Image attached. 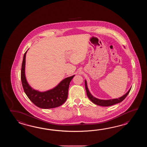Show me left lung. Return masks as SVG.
I'll list each match as a JSON object with an SVG mask.
<instances>
[{"instance_id":"left-lung-1","label":"left lung","mask_w":147,"mask_h":147,"mask_svg":"<svg viewBox=\"0 0 147 147\" xmlns=\"http://www.w3.org/2000/svg\"><path fill=\"white\" fill-rule=\"evenodd\" d=\"M85 88H86V90L87 92V94L89 99L93 102V103L100 106L108 107L110 106H113V105H115L117 103H120L123 100L125 99L126 97L128 96V94L129 93L130 91L131 90V88H130L128 92L125 94V95H123L120 98H119L118 99H110V100H100L99 99L96 98L95 97H94L90 93L89 91L88 90L87 87V81L85 80Z\"/></svg>"}]
</instances>
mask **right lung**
<instances>
[{
    "mask_svg": "<svg viewBox=\"0 0 147 147\" xmlns=\"http://www.w3.org/2000/svg\"><path fill=\"white\" fill-rule=\"evenodd\" d=\"M27 51L23 57L21 70V80L25 94L32 103L40 108L50 109L62 105L67 99L69 84L75 75L65 78L56 87L50 90L42 92L35 90L28 84L25 77V59Z\"/></svg>",
    "mask_w": 147,
    "mask_h": 147,
    "instance_id": "obj_1",
    "label": "right lung"
}]
</instances>
